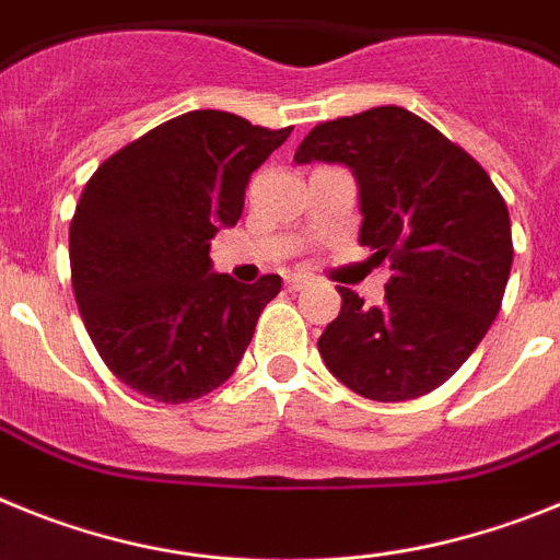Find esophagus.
<instances>
[{"label":"esophagus","mask_w":560,"mask_h":560,"mask_svg":"<svg viewBox=\"0 0 560 560\" xmlns=\"http://www.w3.org/2000/svg\"><path fill=\"white\" fill-rule=\"evenodd\" d=\"M287 290H290V293H299V290H304V287L310 284V279L307 276H301V273H293V276H287Z\"/></svg>","instance_id":"34e87169"}]
</instances>
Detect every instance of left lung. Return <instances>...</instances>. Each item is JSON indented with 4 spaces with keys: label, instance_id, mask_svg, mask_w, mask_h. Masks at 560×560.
<instances>
[{
    "label": "left lung",
    "instance_id": "1",
    "mask_svg": "<svg viewBox=\"0 0 560 560\" xmlns=\"http://www.w3.org/2000/svg\"><path fill=\"white\" fill-rule=\"evenodd\" d=\"M347 165L361 236L392 265L383 307L338 287L340 315L318 338L329 372L361 397L415 400L468 361L502 307L513 265L510 213L485 168L402 106L315 126L295 163Z\"/></svg>",
    "mask_w": 560,
    "mask_h": 560
}]
</instances>
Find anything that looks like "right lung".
Masks as SVG:
<instances>
[{
	"label": "right lung",
	"mask_w": 560,
	"mask_h": 560,
	"mask_svg": "<svg viewBox=\"0 0 560 560\" xmlns=\"http://www.w3.org/2000/svg\"><path fill=\"white\" fill-rule=\"evenodd\" d=\"M290 132L194 109L112 154L86 183L70 228L72 290L109 372L143 397L174 406L220 388L279 295L281 276L240 284L208 253Z\"/></svg>",
	"instance_id": "obj_1"
}]
</instances>
